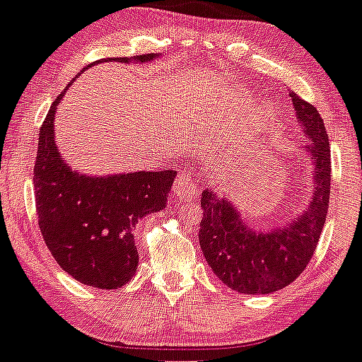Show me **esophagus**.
<instances>
[{"mask_svg":"<svg viewBox=\"0 0 362 362\" xmlns=\"http://www.w3.org/2000/svg\"><path fill=\"white\" fill-rule=\"evenodd\" d=\"M173 189L180 198H189V197L197 195L198 186H197L195 180H193L192 173H188V170H182V173L177 174Z\"/></svg>","mask_w":362,"mask_h":362,"instance_id":"1","label":"esophagus"}]
</instances>
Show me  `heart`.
Here are the masks:
<instances>
[{"label":"heart","mask_w":362,"mask_h":362,"mask_svg":"<svg viewBox=\"0 0 362 362\" xmlns=\"http://www.w3.org/2000/svg\"><path fill=\"white\" fill-rule=\"evenodd\" d=\"M267 110L273 112V110H274V103H269V107H267Z\"/></svg>","instance_id":"heart-1"}]
</instances>
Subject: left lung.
Instances as JSON below:
<instances>
[{"label":"left lung","instance_id":"8db88e82","mask_svg":"<svg viewBox=\"0 0 362 362\" xmlns=\"http://www.w3.org/2000/svg\"><path fill=\"white\" fill-rule=\"evenodd\" d=\"M290 98L313 162V198L305 211L285 226L260 231L245 223L229 198L209 188L202 193V252L214 274L238 293L266 295L293 283L313 257L328 214L332 162L325 122L316 107L295 93Z\"/></svg>","mask_w":362,"mask_h":362}]
</instances>
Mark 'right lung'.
Here are the masks:
<instances>
[{
  "instance_id": "obj_1",
  "label": "right lung",
  "mask_w": 362,
  "mask_h": 362,
  "mask_svg": "<svg viewBox=\"0 0 362 362\" xmlns=\"http://www.w3.org/2000/svg\"><path fill=\"white\" fill-rule=\"evenodd\" d=\"M158 57L148 53L133 60L143 64ZM117 62L131 60L117 58ZM65 91L49 108L37 143L34 189L41 235L58 266L77 281L102 290L120 288L138 269L133 229L139 219L165 209L176 170L112 176L74 170L60 157L55 143L53 120Z\"/></svg>"
}]
</instances>
